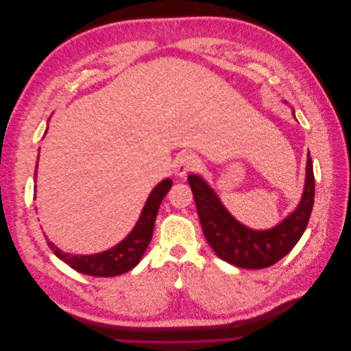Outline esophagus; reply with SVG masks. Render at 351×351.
I'll return each mask as SVG.
<instances>
[{
	"label": "esophagus",
	"instance_id": "obj_1",
	"mask_svg": "<svg viewBox=\"0 0 351 351\" xmlns=\"http://www.w3.org/2000/svg\"><path fill=\"white\" fill-rule=\"evenodd\" d=\"M197 165V156L192 152H183L177 156L176 161V174L178 177L186 176L190 169H193Z\"/></svg>",
	"mask_w": 351,
	"mask_h": 351
}]
</instances>
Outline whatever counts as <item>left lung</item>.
<instances>
[{"label": "left lung", "mask_w": 351, "mask_h": 351, "mask_svg": "<svg viewBox=\"0 0 351 351\" xmlns=\"http://www.w3.org/2000/svg\"><path fill=\"white\" fill-rule=\"evenodd\" d=\"M187 182L193 192L200 226L209 246L218 258L239 268L261 269L277 263L300 240L312 214L315 177L311 154H307L304 187L299 205L268 230H254L241 224L230 214L215 190L202 176L190 174Z\"/></svg>", "instance_id": "left-lung-1"}]
</instances>
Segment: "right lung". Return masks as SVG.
Here are the masks:
<instances>
[{"instance_id": "1", "label": "right lung", "mask_w": 351, "mask_h": 351, "mask_svg": "<svg viewBox=\"0 0 351 351\" xmlns=\"http://www.w3.org/2000/svg\"><path fill=\"white\" fill-rule=\"evenodd\" d=\"M171 184L173 180L165 178L152 189V192L145 202V206L141 212L139 219L136 222V226L132 228L129 234L111 249L93 254H71L62 252L45 236L49 249L54 252L57 258L70 265L74 271L84 275H90V277H115V275H121L132 271L136 265L141 262L147 244L151 243L159 205H161V202L168 193V190L171 189Z\"/></svg>"}]
</instances>
